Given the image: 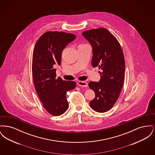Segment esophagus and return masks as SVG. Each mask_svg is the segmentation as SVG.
<instances>
[{
    "instance_id": "34e87169",
    "label": "esophagus",
    "mask_w": 155,
    "mask_h": 155,
    "mask_svg": "<svg viewBox=\"0 0 155 155\" xmlns=\"http://www.w3.org/2000/svg\"><path fill=\"white\" fill-rule=\"evenodd\" d=\"M77 84H78L79 86L82 87H88V84H87L85 81H78Z\"/></svg>"
}]
</instances>
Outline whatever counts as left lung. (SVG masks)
<instances>
[{
    "label": "left lung",
    "mask_w": 155,
    "mask_h": 155,
    "mask_svg": "<svg viewBox=\"0 0 155 155\" xmlns=\"http://www.w3.org/2000/svg\"><path fill=\"white\" fill-rule=\"evenodd\" d=\"M82 34L92 48V66L101 70L100 81L89 82V87L95 93L89 105L94 110L104 113L116 103L123 86L124 54L117 39L106 28L88 30Z\"/></svg>",
    "instance_id": "1"
}]
</instances>
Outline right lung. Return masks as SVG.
Segmentation results:
<instances>
[{"label": "right lung", "mask_w": 155, "mask_h": 155, "mask_svg": "<svg viewBox=\"0 0 155 155\" xmlns=\"http://www.w3.org/2000/svg\"><path fill=\"white\" fill-rule=\"evenodd\" d=\"M76 36L69 33L48 31L37 41L32 64L33 81L46 110L53 116L63 114L68 108L66 92L76 86L75 81L56 78V64H61V53Z\"/></svg>", "instance_id": "right-lung-1"}]
</instances>
